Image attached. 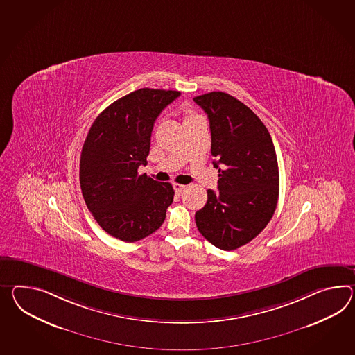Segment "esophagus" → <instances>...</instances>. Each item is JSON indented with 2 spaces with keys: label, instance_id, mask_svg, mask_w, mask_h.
<instances>
[{
  "label": "esophagus",
  "instance_id": "obj_1",
  "mask_svg": "<svg viewBox=\"0 0 355 355\" xmlns=\"http://www.w3.org/2000/svg\"><path fill=\"white\" fill-rule=\"evenodd\" d=\"M173 189L175 190V192H182V191L186 189V186L181 184V183H173Z\"/></svg>",
  "mask_w": 355,
  "mask_h": 355
}]
</instances>
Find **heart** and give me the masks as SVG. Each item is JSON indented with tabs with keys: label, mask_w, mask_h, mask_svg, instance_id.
<instances>
[{
	"label": "heart",
	"mask_w": 355,
	"mask_h": 355,
	"mask_svg": "<svg viewBox=\"0 0 355 355\" xmlns=\"http://www.w3.org/2000/svg\"><path fill=\"white\" fill-rule=\"evenodd\" d=\"M191 116H195V115H190V116H189V118H191Z\"/></svg>",
	"instance_id": "b5f03b06"
}]
</instances>
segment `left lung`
Instances as JSON below:
<instances>
[{
    "mask_svg": "<svg viewBox=\"0 0 355 355\" xmlns=\"http://www.w3.org/2000/svg\"><path fill=\"white\" fill-rule=\"evenodd\" d=\"M208 115L211 155L216 160L218 191L208 190L205 207L195 214L200 234L218 249L246 245L275 214L279 174L276 150L267 127L234 96H196Z\"/></svg>",
    "mask_w": 355,
    "mask_h": 355,
    "instance_id": "obj_1",
    "label": "left lung"
}]
</instances>
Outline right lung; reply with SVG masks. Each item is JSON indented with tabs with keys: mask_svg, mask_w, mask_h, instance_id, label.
Listing matches in <instances>:
<instances>
[{
	"mask_svg": "<svg viewBox=\"0 0 355 355\" xmlns=\"http://www.w3.org/2000/svg\"><path fill=\"white\" fill-rule=\"evenodd\" d=\"M180 95L154 88L130 92L109 105L87 135L79 162L83 199L105 232L121 241L154 234L173 202L171 183L137 171L146 165L156 118Z\"/></svg>",
	"mask_w": 355,
	"mask_h": 355,
	"instance_id": "obj_1",
	"label": "right lung"
}]
</instances>
